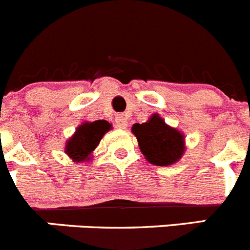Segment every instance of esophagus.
<instances>
[{
	"label": "esophagus",
	"mask_w": 250,
	"mask_h": 250,
	"mask_svg": "<svg viewBox=\"0 0 250 250\" xmlns=\"http://www.w3.org/2000/svg\"><path fill=\"white\" fill-rule=\"evenodd\" d=\"M115 124L119 128H125L127 126V120H126L125 117L123 115H118L117 119H115Z\"/></svg>",
	"instance_id": "1"
}]
</instances>
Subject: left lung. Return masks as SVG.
Here are the masks:
<instances>
[{"label": "left lung", "instance_id": "1", "mask_svg": "<svg viewBox=\"0 0 250 250\" xmlns=\"http://www.w3.org/2000/svg\"><path fill=\"white\" fill-rule=\"evenodd\" d=\"M138 147L148 163L157 167H169L179 162L186 150L185 135L176 127L167 125L158 113L142 124L132 125Z\"/></svg>", "mask_w": 250, "mask_h": 250}]
</instances>
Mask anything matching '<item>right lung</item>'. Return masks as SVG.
I'll list each match as a JSON object with an SVG mask.
<instances>
[{"instance_id":"right-lung-1","label":"right lung","mask_w":250,"mask_h":250,"mask_svg":"<svg viewBox=\"0 0 250 250\" xmlns=\"http://www.w3.org/2000/svg\"><path fill=\"white\" fill-rule=\"evenodd\" d=\"M112 128L107 120L83 122L65 142V154L74 163L90 162L93 150L100 145L103 136Z\"/></svg>"}]
</instances>
